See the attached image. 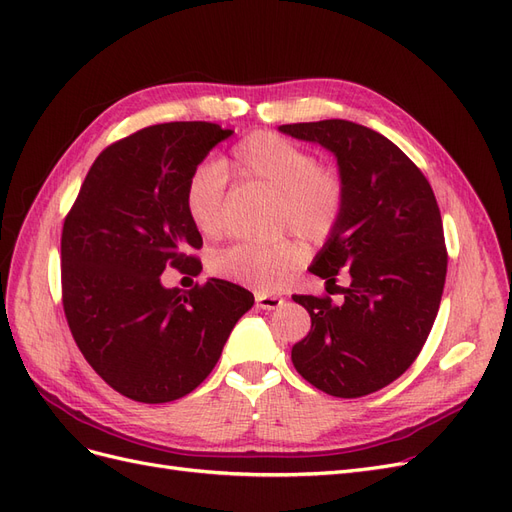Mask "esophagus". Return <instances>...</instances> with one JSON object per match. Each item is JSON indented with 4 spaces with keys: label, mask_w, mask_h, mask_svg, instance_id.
Returning a JSON list of instances; mask_svg holds the SVG:
<instances>
[{
    "label": "esophagus",
    "mask_w": 512,
    "mask_h": 512,
    "mask_svg": "<svg viewBox=\"0 0 512 512\" xmlns=\"http://www.w3.org/2000/svg\"><path fill=\"white\" fill-rule=\"evenodd\" d=\"M284 303L282 297H277V294H265V292H256V305L260 309H275Z\"/></svg>",
    "instance_id": "obj_1"
}]
</instances>
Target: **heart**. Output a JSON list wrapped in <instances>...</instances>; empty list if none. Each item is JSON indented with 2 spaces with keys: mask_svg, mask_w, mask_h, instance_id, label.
Returning <instances> with one entry per match:
<instances>
[{
  "mask_svg": "<svg viewBox=\"0 0 512 512\" xmlns=\"http://www.w3.org/2000/svg\"><path fill=\"white\" fill-rule=\"evenodd\" d=\"M226 170L280 196L277 230H294L307 243H327L344 220L348 205L344 175L335 166L320 164L307 147L260 130L232 145L224 168L215 162L198 164L185 181L183 207L200 235L218 237L224 228ZM303 260L301 241L280 239L267 245L226 247L211 256L209 269L222 280L269 292L280 288Z\"/></svg>",
  "mask_w": 512,
  "mask_h": 512,
  "instance_id": "obj_1",
  "label": "heart"
}]
</instances>
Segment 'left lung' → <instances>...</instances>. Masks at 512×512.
Instances as JSON below:
<instances>
[{
    "label": "left lung",
    "instance_id": "8db88e82",
    "mask_svg": "<svg viewBox=\"0 0 512 512\" xmlns=\"http://www.w3.org/2000/svg\"><path fill=\"white\" fill-rule=\"evenodd\" d=\"M280 132L333 151L348 188L344 220L309 267L344 301L292 294L312 318L292 346L294 369L333 397L376 393L414 363L438 316L448 256L436 196L404 151L359 123H288ZM337 272L351 277L348 289L334 284Z\"/></svg>",
    "mask_w": 512,
    "mask_h": 512
}]
</instances>
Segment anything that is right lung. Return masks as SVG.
<instances>
[{"label":"right lung","instance_id":"add662e5","mask_svg":"<svg viewBox=\"0 0 512 512\" xmlns=\"http://www.w3.org/2000/svg\"><path fill=\"white\" fill-rule=\"evenodd\" d=\"M209 121H170L108 145L61 230V303L96 374L141 404L192 393L218 363L252 292L211 280L164 288L162 271L198 275L203 237L183 207L192 170L228 138Z\"/></svg>","mask_w":512,"mask_h":512}]
</instances>
